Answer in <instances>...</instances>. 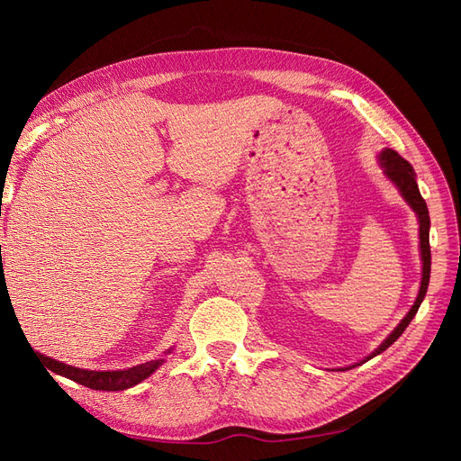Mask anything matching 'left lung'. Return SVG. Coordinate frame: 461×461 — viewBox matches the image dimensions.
<instances>
[{
  "label": "left lung",
  "mask_w": 461,
  "mask_h": 461,
  "mask_svg": "<svg viewBox=\"0 0 461 461\" xmlns=\"http://www.w3.org/2000/svg\"><path fill=\"white\" fill-rule=\"evenodd\" d=\"M381 165L384 167V173L386 176L393 180V183L398 186V190L402 192L403 200H406L411 209L415 212L417 219H420V246H421V259H423V278H421V288H420V294H417V300L413 303V308L410 310V313L403 317L400 321V325L390 332V337L376 348V350L369 356H376L384 352L386 348L390 344H394L400 334L406 330V327L411 323V319L415 317L417 310H420V305L427 294V286H429V276H430V246H429V227H430V219H429V209H427V203L425 200L421 198V192L420 188H417V180H415V173L411 169V165L403 159L402 156H398V153L394 149H384L381 153Z\"/></svg>",
  "instance_id": "obj_1"
}]
</instances>
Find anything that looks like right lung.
I'll return each mask as SVG.
<instances>
[{
  "mask_svg": "<svg viewBox=\"0 0 461 461\" xmlns=\"http://www.w3.org/2000/svg\"><path fill=\"white\" fill-rule=\"evenodd\" d=\"M40 357L44 359L46 367L51 373L63 375V376H67V379H71L78 384H85L94 390H113V393L115 390L131 388L140 381L148 379V376L163 364V359H153V361H146V364H142V366L122 369V371H86V369H78V367L59 364V361H55L48 356H40Z\"/></svg>",
  "mask_w": 461,
  "mask_h": 461,
  "instance_id": "right-lung-1",
  "label": "right lung"
}]
</instances>
